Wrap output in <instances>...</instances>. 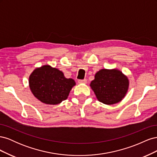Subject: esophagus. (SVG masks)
I'll list each match as a JSON object with an SVG mask.
<instances>
[{
  "label": "esophagus",
  "mask_w": 157,
  "mask_h": 157,
  "mask_svg": "<svg viewBox=\"0 0 157 157\" xmlns=\"http://www.w3.org/2000/svg\"><path fill=\"white\" fill-rule=\"evenodd\" d=\"M87 82V80L86 79H83V80H78V82L79 84H85Z\"/></svg>",
  "instance_id": "obj_1"
}]
</instances>
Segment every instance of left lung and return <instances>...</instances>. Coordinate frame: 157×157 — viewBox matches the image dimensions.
I'll return each mask as SVG.
<instances>
[{"label":"left lung","instance_id":"obj_1","mask_svg":"<svg viewBox=\"0 0 157 157\" xmlns=\"http://www.w3.org/2000/svg\"><path fill=\"white\" fill-rule=\"evenodd\" d=\"M90 86L99 101L106 105H113L124 98L129 81L117 69H101L95 75Z\"/></svg>","mask_w":157,"mask_h":157}]
</instances>
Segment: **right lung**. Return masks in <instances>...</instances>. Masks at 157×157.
I'll list each match as a JSON object with an SVG mask.
<instances>
[{"label":"right lung","instance_id":"right-lung-1","mask_svg":"<svg viewBox=\"0 0 157 157\" xmlns=\"http://www.w3.org/2000/svg\"><path fill=\"white\" fill-rule=\"evenodd\" d=\"M29 83L33 95L48 105H57L65 100L75 85L73 79L65 78L61 71L48 65L33 71Z\"/></svg>","mask_w":157,"mask_h":157}]
</instances>
